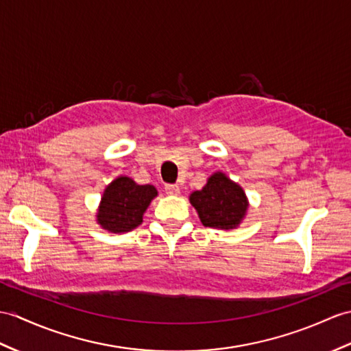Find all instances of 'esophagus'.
Instances as JSON below:
<instances>
[{"label":"esophagus","mask_w":351,"mask_h":351,"mask_svg":"<svg viewBox=\"0 0 351 351\" xmlns=\"http://www.w3.org/2000/svg\"><path fill=\"white\" fill-rule=\"evenodd\" d=\"M165 191L170 195H178L179 193H181V189H179V185H176V184H166Z\"/></svg>","instance_id":"obj_1"}]
</instances>
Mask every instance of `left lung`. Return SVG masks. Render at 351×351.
<instances>
[{"mask_svg": "<svg viewBox=\"0 0 351 351\" xmlns=\"http://www.w3.org/2000/svg\"><path fill=\"white\" fill-rule=\"evenodd\" d=\"M190 202L203 226L226 230L238 226L248 208L245 193L221 172L210 176L200 191H194Z\"/></svg>", "mask_w": 351, "mask_h": 351, "instance_id": "1", "label": "left lung"}]
</instances>
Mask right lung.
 Returning a JSON list of instances; mask_svg holds the SVG:
<instances>
[{
    "label": "right lung",
    "mask_w": 351,
    "mask_h": 351,
    "mask_svg": "<svg viewBox=\"0 0 351 351\" xmlns=\"http://www.w3.org/2000/svg\"><path fill=\"white\" fill-rule=\"evenodd\" d=\"M157 195L152 185H137L133 179L119 176L104 190L97 221L112 233H124L142 224L143 213Z\"/></svg>",
    "instance_id": "add662e5"
}]
</instances>
